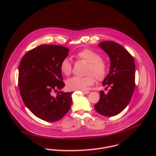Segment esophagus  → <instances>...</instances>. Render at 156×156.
<instances>
[{
	"instance_id": "obj_1",
	"label": "esophagus",
	"mask_w": 156,
	"mask_h": 156,
	"mask_svg": "<svg viewBox=\"0 0 156 156\" xmlns=\"http://www.w3.org/2000/svg\"><path fill=\"white\" fill-rule=\"evenodd\" d=\"M81 92H82L83 94H88L89 93H90V91H86V90H82Z\"/></svg>"
}]
</instances>
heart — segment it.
<instances>
[{
	"instance_id": "b5f03b06",
	"label": "heart",
	"mask_w": 156,
	"mask_h": 156,
	"mask_svg": "<svg viewBox=\"0 0 156 156\" xmlns=\"http://www.w3.org/2000/svg\"><path fill=\"white\" fill-rule=\"evenodd\" d=\"M76 57L89 63L86 74L84 77L73 76L66 81V87L69 90H85L95 83V78L98 81H103L107 76L108 67L107 62L101 57L97 52L90 49H84L78 52ZM73 69V65L69 57H65L60 64V70L65 76H69Z\"/></svg>"
}]
</instances>
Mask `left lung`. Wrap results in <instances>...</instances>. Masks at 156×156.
Returning <instances> with one entry per match:
<instances>
[{
  "mask_svg": "<svg viewBox=\"0 0 156 156\" xmlns=\"http://www.w3.org/2000/svg\"><path fill=\"white\" fill-rule=\"evenodd\" d=\"M99 46L109 56L110 72L102 84L110 87L107 94L100 91L99 102L94 105L97 112L106 117L120 114L128 104L135 87V65L132 55L120 44L104 41Z\"/></svg>",
  "mask_w": 156,
  "mask_h": 156,
  "instance_id": "obj_1",
  "label": "left lung"
}]
</instances>
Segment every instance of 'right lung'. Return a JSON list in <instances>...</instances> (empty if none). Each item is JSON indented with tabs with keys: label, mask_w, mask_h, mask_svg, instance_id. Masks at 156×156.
Wrapping results in <instances>:
<instances>
[{
	"label": "right lung",
	"mask_w": 156,
	"mask_h": 156,
	"mask_svg": "<svg viewBox=\"0 0 156 156\" xmlns=\"http://www.w3.org/2000/svg\"><path fill=\"white\" fill-rule=\"evenodd\" d=\"M69 49L59 45L39 46L22 57L18 71V87L23 102L37 117L48 122L61 119L70 110L73 93L54 91L65 86L60 70L61 61Z\"/></svg>",
	"instance_id": "right-lung-1"
}]
</instances>
